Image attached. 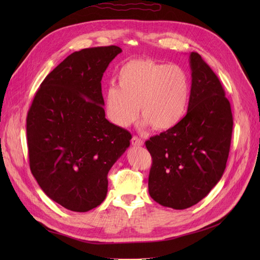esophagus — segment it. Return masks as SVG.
I'll list each match as a JSON object with an SVG mask.
<instances>
[{"label": "esophagus", "instance_id": "obj_1", "mask_svg": "<svg viewBox=\"0 0 260 260\" xmlns=\"http://www.w3.org/2000/svg\"><path fill=\"white\" fill-rule=\"evenodd\" d=\"M131 143L133 146H142L143 145V140H141L140 138L138 137H132L131 139Z\"/></svg>", "mask_w": 260, "mask_h": 260}]
</instances>
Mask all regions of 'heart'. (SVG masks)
Masks as SVG:
<instances>
[{
    "instance_id": "1",
    "label": "heart",
    "mask_w": 260,
    "mask_h": 260,
    "mask_svg": "<svg viewBox=\"0 0 260 260\" xmlns=\"http://www.w3.org/2000/svg\"><path fill=\"white\" fill-rule=\"evenodd\" d=\"M117 86L104 93L105 116L119 128H128L140 114L142 125L151 124L154 130L166 131L184 117L190 81L184 70L149 58L131 59L119 69Z\"/></svg>"
}]
</instances>
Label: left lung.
<instances>
[{
  "mask_svg": "<svg viewBox=\"0 0 260 260\" xmlns=\"http://www.w3.org/2000/svg\"><path fill=\"white\" fill-rule=\"evenodd\" d=\"M192 84L186 115L145 142L153 164L148 193L161 206L185 209L221 179L229 156L233 118L218 77L201 55L190 54Z\"/></svg>",
  "mask_w": 260,
  "mask_h": 260,
  "instance_id": "obj_1",
  "label": "left lung"
}]
</instances>
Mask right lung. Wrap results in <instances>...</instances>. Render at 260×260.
<instances>
[{
    "mask_svg": "<svg viewBox=\"0 0 260 260\" xmlns=\"http://www.w3.org/2000/svg\"><path fill=\"white\" fill-rule=\"evenodd\" d=\"M122 50L70 54L36 93L27 116L30 169L42 191L66 209L85 212L107 194V175L131 135L105 118L101 80Z\"/></svg>",
    "mask_w": 260,
    "mask_h": 260,
    "instance_id": "add662e5",
    "label": "right lung"
}]
</instances>
